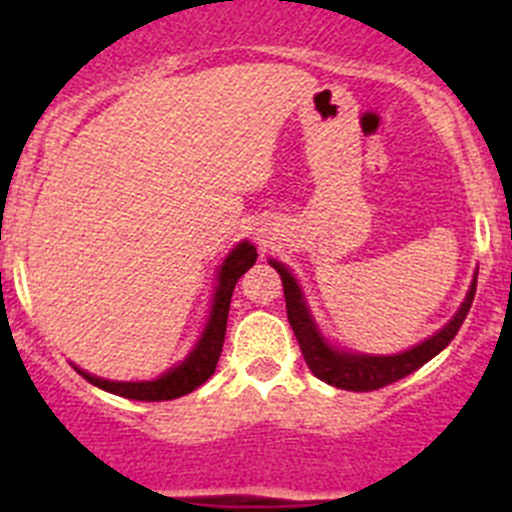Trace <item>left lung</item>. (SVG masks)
Listing matches in <instances>:
<instances>
[{"mask_svg":"<svg viewBox=\"0 0 512 512\" xmlns=\"http://www.w3.org/2000/svg\"><path fill=\"white\" fill-rule=\"evenodd\" d=\"M274 269L279 271L284 287V302H287V318L292 330H295L297 343L302 348V356H305L310 372L315 374L323 382L333 384L338 390H351V392H372L379 387H387V384L397 382V379L408 377L415 369H420L423 364L433 359L436 354H441L443 348L454 341V336L459 333L461 323L469 315V307H472L474 292H477V279H472V287H469L467 297L461 302V307L456 310L454 318L443 325L438 333H433L431 338H425L423 343L413 346L410 351H402L395 356H366V354H348L341 348H333L323 336H320L318 325L312 320L310 310L305 305V297H302V289L297 287L295 277L289 274V269L279 261H269Z\"/></svg>","mask_w":512,"mask_h":512,"instance_id":"1","label":"left lung"}]
</instances>
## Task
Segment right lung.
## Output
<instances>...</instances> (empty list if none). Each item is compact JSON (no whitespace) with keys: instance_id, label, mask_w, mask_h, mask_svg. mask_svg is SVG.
<instances>
[{"instance_id":"right-lung-1","label":"right lung","mask_w":512,"mask_h":512,"mask_svg":"<svg viewBox=\"0 0 512 512\" xmlns=\"http://www.w3.org/2000/svg\"><path fill=\"white\" fill-rule=\"evenodd\" d=\"M256 256H259V253H256V246H251L248 241L238 243V246L228 253V259L223 261L220 274H217V289L215 300H212L210 320H207L205 330H202V338L197 341L192 354H189L179 366L169 369V372L161 374V377L153 379V382H110V379H99L87 372H81L79 366H74V369L81 377L87 379V382L99 387V390L128 397V400L161 402L189 395V392L197 390L200 384H205L207 379L215 374L217 359H220V351H223L225 328H228L230 297H233L235 282L256 264Z\"/></svg>"}]
</instances>
